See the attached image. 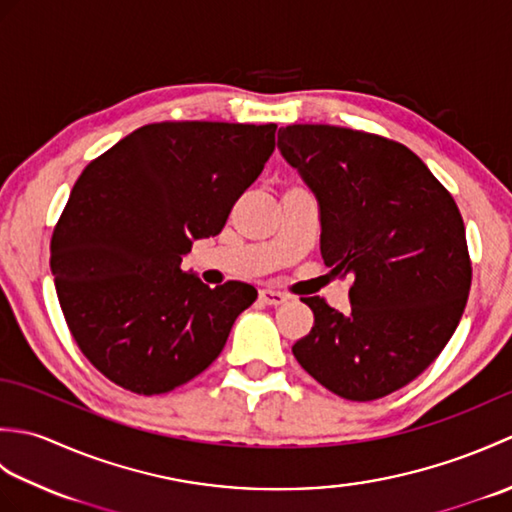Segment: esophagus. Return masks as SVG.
<instances>
[{
	"instance_id": "1",
	"label": "esophagus",
	"mask_w": 512,
	"mask_h": 512,
	"mask_svg": "<svg viewBox=\"0 0 512 512\" xmlns=\"http://www.w3.org/2000/svg\"><path fill=\"white\" fill-rule=\"evenodd\" d=\"M286 295L284 292H277V290H259V301L266 303V306H281V303H286Z\"/></svg>"
}]
</instances>
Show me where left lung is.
Returning a JSON list of instances; mask_svg holds the SVG:
<instances>
[{
  "mask_svg": "<svg viewBox=\"0 0 512 512\" xmlns=\"http://www.w3.org/2000/svg\"><path fill=\"white\" fill-rule=\"evenodd\" d=\"M277 147L319 202L330 275H352V310L319 297L292 345L306 372L347 400H376L420 376L449 343L471 290L458 204L405 145L332 125H288Z\"/></svg>",
  "mask_w": 512,
  "mask_h": 512,
  "instance_id": "left-lung-1",
  "label": "left lung"
}]
</instances>
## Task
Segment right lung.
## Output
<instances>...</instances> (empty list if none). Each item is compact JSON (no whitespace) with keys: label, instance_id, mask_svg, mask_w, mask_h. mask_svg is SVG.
<instances>
[{"label":"right lung","instance_id":"add662e5","mask_svg":"<svg viewBox=\"0 0 512 512\" xmlns=\"http://www.w3.org/2000/svg\"><path fill=\"white\" fill-rule=\"evenodd\" d=\"M277 125L154 123L76 180L50 244V270L76 345L134 394H167L224 350L257 299L242 281L209 288L184 273L275 151Z\"/></svg>","mask_w":512,"mask_h":512}]
</instances>
